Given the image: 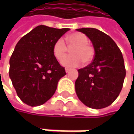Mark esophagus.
I'll return each instance as SVG.
<instances>
[{
    "label": "esophagus",
    "instance_id": "esophagus-1",
    "mask_svg": "<svg viewBox=\"0 0 134 134\" xmlns=\"http://www.w3.org/2000/svg\"><path fill=\"white\" fill-rule=\"evenodd\" d=\"M65 71H66V73H69L70 71V68H65Z\"/></svg>",
    "mask_w": 134,
    "mask_h": 134
}]
</instances>
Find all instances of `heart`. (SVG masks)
<instances>
[{
	"label": "heart",
	"instance_id": "heart-1",
	"mask_svg": "<svg viewBox=\"0 0 134 134\" xmlns=\"http://www.w3.org/2000/svg\"><path fill=\"white\" fill-rule=\"evenodd\" d=\"M65 42L63 39H59L55 42L53 46V53L55 58L60 61L67 54V45L71 48L70 53L65 57L62 61V65L68 67H78L83 61L85 64L92 60L94 55V49L93 46L88 43V37L81 32H73L69 34L66 38Z\"/></svg>",
	"mask_w": 134,
	"mask_h": 134
}]
</instances>
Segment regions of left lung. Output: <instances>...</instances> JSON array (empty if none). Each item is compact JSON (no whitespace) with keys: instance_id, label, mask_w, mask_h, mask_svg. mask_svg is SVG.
<instances>
[{"instance_id":"left-lung-1","label":"left lung","mask_w":134,"mask_h":134,"mask_svg":"<svg viewBox=\"0 0 134 134\" xmlns=\"http://www.w3.org/2000/svg\"><path fill=\"white\" fill-rule=\"evenodd\" d=\"M92 41L94 49L92 62L79 69L75 81L78 98L88 107L102 109L110 105L120 93L126 69L120 49L113 39L93 28L77 29Z\"/></svg>"}]
</instances>
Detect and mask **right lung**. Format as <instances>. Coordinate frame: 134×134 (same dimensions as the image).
Segmentation results:
<instances>
[{"label": "right lung", "instance_id": "1", "mask_svg": "<svg viewBox=\"0 0 134 134\" xmlns=\"http://www.w3.org/2000/svg\"><path fill=\"white\" fill-rule=\"evenodd\" d=\"M69 29L39 25L24 36L10 58L9 77L19 98L30 106L44 104L66 74L53 53V46Z\"/></svg>", "mask_w": 134, "mask_h": 134}]
</instances>
